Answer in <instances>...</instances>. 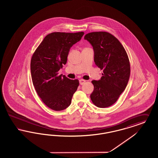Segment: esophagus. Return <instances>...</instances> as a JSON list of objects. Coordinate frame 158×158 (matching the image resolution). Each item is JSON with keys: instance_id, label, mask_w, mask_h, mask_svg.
I'll use <instances>...</instances> for the list:
<instances>
[{"instance_id": "34e87169", "label": "esophagus", "mask_w": 158, "mask_h": 158, "mask_svg": "<svg viewBox=\"0 0 158 158\" xmlns=\"http://www.w3.org/2000/svg\"><path fill=\"white\" fill-rule=\"evenodd\" d=\"M86 82V81H85V80H83V79H80L79 80V83H80V84L82 85L83 84H84Z\"/></svg>"}]
</instances>
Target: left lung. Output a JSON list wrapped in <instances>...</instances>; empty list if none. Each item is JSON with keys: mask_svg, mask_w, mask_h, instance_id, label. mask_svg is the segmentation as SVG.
<instances>
[{"mask_svg": "<svg viewBox=\"0 0 158 158\" xmlns=\"http://www.w3.org/2000/svg\"><path fill=\"white\" fill-rule=\"evenodd\" d=\"M84 39L92 46L95 63L104 73L100 80L92 81L94 89L90 99L99 108L108 107L127 86L130 75L127 54L118 39L108 32H90Z\"/></svg>", "mask_w": 158, "mask_h": 158, "instance_id": "left-lung-1", "label": "left lung"}]
</instances>
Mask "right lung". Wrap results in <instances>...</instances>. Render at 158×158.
Wrapping results in <instances>:
<instances>
[{"mask_svg": "<svg viewBox=\"0 0 158 158\" xmlns=\"http://www.w3.org/2000/svg\"><path fill=\"white\" fill-rule=\"evenodd\" d=\"M83 32H56L48 34L33 54L31 73L34 86L43 102L54 111H61L71 104L79 85L58 72L67 63L70 48L79 41Z\"/></svg>", "mask_w": 158, "mask_h": 158, "instance_id": "add662e5", "label": "right lung"}]
</instances>
